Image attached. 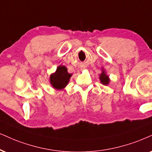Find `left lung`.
I'll return each instance as SVG.
<instances>
[{"mask_svg": "<svg viewBox=\"0 0 152 152\" xmlns=\"http://www.w3.org/2000/svg\"><path fill=\"white\" fill-rule=\"evenodd\" d=\"M99 80H100V82L102 83L104 86L108 85L109 83V81H110L109 76L106 74V73H105L104 70H103V69L102 72V74L99 75Z\"/></svg>", "mask_w": 152, "mask_h": 152, "instance_id": "left-lung-1", "label": "left lung"}]
</instances>
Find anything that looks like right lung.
Returning a JSON list of instances; mask_svg holds the SVG:
<instances>
[{
	"mask_svg": "<svg viewBox=\"0 0 152 152\" xmlns=\"http://www.w3.org/2000/svg\"><path fill=\"white\" fill-rule=\"evenodd\" d=\"M72 74H69L65 66H59L57 68L56 72L52 74L50 76V84L54 88L57 90H62L68 84Z\"/></svg>",
	"mask_w": 152,
	"mask_h": 152,
	"instance_id": "add662e5",
	"label": "right lung"
}]
</instances>
